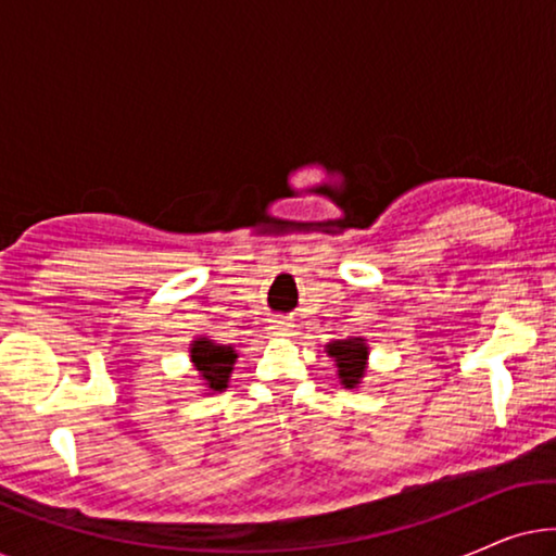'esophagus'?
I'll use <instances>...</instances> for the list:
<instances>
[{"mask_svg": "<svg viewBox=\"0 0 556 556\" xmlns=\"http://www.w3.org/2000/svg\"><path fill=\"white\" fill-rule=\"evenodd\" d=\"M270 331L276 333V337H288V333L293 331V324L288 321V318H276V321H270Z\"/></svg>", "mask_w": 556, "mask_h": 556, "instance_id": "esophagus-1", "label": "esophagus"}]
</instances>
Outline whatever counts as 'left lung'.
<instances>
[{"label": "left lung", "mask_w": 556, "mask_h": 556, "mask_svg": "<svg viewBox=\"0 0 556 556\" xmlns=\"http://www.w3.org/2000/svg\"><path fill=\"white\" fill-rule=\"evenodd\" d=\"M326 354L337 364L339 382L344 390H356L362 384L364 375H367L369 364V344L364 337H349V339H333L326 344Z\"/></svg>", "instance_id": "obj_1"}]
</instances>
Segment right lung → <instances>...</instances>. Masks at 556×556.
Here are the masks:
<instances>
[{
    "label": "right lung",
    "instance_id": "add662e5",
    "mask_svg": "<svg viewBox=\"0 0 556 556\" xmlns=\"http://www.w3.org/2000/svg\"><path fill=\"white\" fill-rule=\"evenodd\" d=\"M189 359H192L197 377L202 379L204 392L215 394L227 390L235 362H238V352H235V346L217 344V341L202 333V337H194L192 344H189Z\"/></svg>",
    "mask_w": 556,
    "mask_h": 556
}]
</instances>
